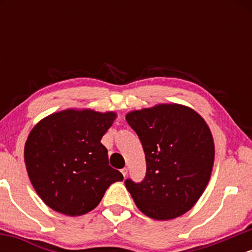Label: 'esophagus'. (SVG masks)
I'll return each instance as SVG.
<instances>
[{
    "label": "esophagus",
    "instance_id": "esophagus-1",
    "mask_svg": "<svg viewBox=\"0 0 252 252\" xmlns=\"http://www.w3.org/2000/svg\"><path fill=\"white\" fill-rule=\"evenodd\" d=\"M121 173H122V174H123V176H124V178H126V174H128V168H126V167H124V168H123V169H121Z\"/></svg>",
    "mask_w": 252,
    "mask_h": 252
}]
</instances>
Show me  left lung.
I'll use <instances>...</instances> for the list:
<instances>
[{
    "label": "left lung",
    "mask_w": 252,
    "mask_h": 252,
    "mask_svg": "<svg viewBox=\"0 0 252 252\" xmlns=\"http://www.w3.org/2000/svg\"><path fill=\"white\" fill-rule=\"evenodd\" d=\"M126 118L142 143L147 163L142 181H124L136 206L156 220L182 216L210 180L215 144L209 126L195 111L178 104L132 111Z\"/></svg>",
    "instance_id": "left-lung-1"
}]
</instances>
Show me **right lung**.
<instances>
[{"instance_id":"right-lung-1","label":"right lung","mask_w":252,"mask_h":252,"mask_svg":"<svg viewBox=\"0 0 252 252\" xmlns=\"http://www.w3.org/2000/svg\"><path fill=\"white\" fill-rule=\"evenodd\" d=\"M116 114L65 110L43 118L25 146L31 182L47 206L66 216L94 210L122 173L109 166L100 140Z\"/></svg>"}]
</instances>
